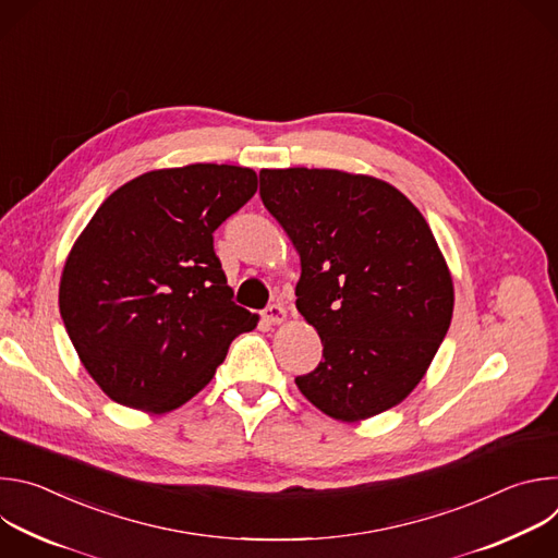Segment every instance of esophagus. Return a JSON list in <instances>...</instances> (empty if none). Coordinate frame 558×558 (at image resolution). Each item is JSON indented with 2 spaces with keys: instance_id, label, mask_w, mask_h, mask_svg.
<instances>
[{
  "instance_id": "34e87169",
  "label": "esophagus",
  "mask_w": 558,
  "mask_h": 558,
  "mask_svg": "<svg viewBox=\"0 0 558 558\" xmlns=\"http://www.w3.org/2000/svg\"><path fill=\"white\" fill-rule=\"evenodd\" d=\"M263 317H265V323H269V325H280L287 317V311L280 302H274L263 311Z\"/></svg>"
}]
</instances>
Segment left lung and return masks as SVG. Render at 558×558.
<instances>
[{"mask_svg": "<svg viewBox=\"0 0 558 558\" xmlns=\"http://www.w3.org/2000/svg\"><path fill=\"white\" fill-rule=\"evenodd\" d=\"M260 198L300 254L295 306L323 362L295 384L357 422L420 384L452 317V280L420 209L392 185L338 170H263Z\"/></svg>", "mask_w": 558, "mask_h": 558, "instance_id": "left-lung-1", "label": "left lung"}]
</instances>
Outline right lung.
Returning a JSON list of instances; mask_svg holds the SVG:
<instances>
[{"label":"right lung","mask_w":558,"mask_h":558,"mask_svg":"<svg viewBox=\"0 0 558 558\" xmlns=\"http://www.w3.org/2000/svg\"><path fill=\"white\" fill-rule=\"evenodd\" d=\"M256 190L250 168L147 172L110 194L78 235L61 276V320L117 404L179 409L209 384L233 338L256 327L214 252V231Z\"/></svg>","instance_id":"1"}]
</instances>
